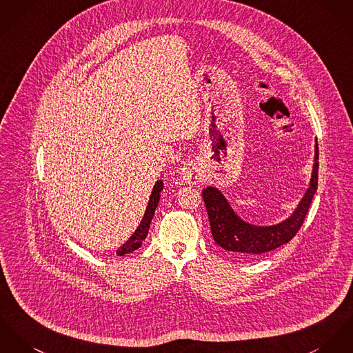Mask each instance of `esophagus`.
I'll return each instance as SVG.
<instances>
[{"mask_svg":"<svg viewBox=\"0 0 353 353\" xmlns=\"http://www.w3.org/2000/svg\"><path fill=\"white\" fill-rule=\"evenodd\" d=\"M180 177L184 183L193 185L196 183H199L203 177V172L201 168L197 163H190L184 165L180 170Z\"/></svg>","mask_w":353,"mask_h":353,"instance_id":"obj_1","label":"esophagus"}]
</instances>
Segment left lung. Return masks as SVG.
<instances>
[{
	"mask_svg": "<svg viewBox=\"0 0 353 353\" xmlns=\"http://www.w3.org/2000/svg\"><path fill=\"white\" fill-rule=\"evenodd\" d=\"M319 180V145H314V163L309 188L303 193L297 208L288 219L270 225H258L245 221L231 207L227 197L216 187L203 190L210 225L215 243L239 256L254 258L290 242L299 232L307 214Z\"/></svg>",
	"mask_w": 353,
	"mask_h": 353,
	"instance_id": "8db88e82",
	"label": "left lung"
}]
</instances>
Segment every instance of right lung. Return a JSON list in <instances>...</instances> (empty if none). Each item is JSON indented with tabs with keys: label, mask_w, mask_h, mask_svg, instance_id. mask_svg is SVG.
<instances>
[{
	"label": "right lung",
	"mask_w": 353,
	"mask_h": 353,
	"mask_svg": "<svg viewBox=\"0 0 353 353\" xmlns=\"http://www.w3.org/2000/svg\"><path fill=\"white\" fill-rule=\"evenodd\" d=\"M163 190V180L156 181V184H154V187H153V190H152V194H150V197H149V203H148V205H146V211H145V214H143V217H142L139 225L137 227L134 234L126 241V243L122 244V245L117 250V255H118V256H122V255L134 252L137 248L141 247L142 242L146 239L148 232H149V228H150L152 219L154 216L156 208H157V205H159V203H160L161 190Z\"/></svg>",
	"instance_id": "1"
}]
</instances>
